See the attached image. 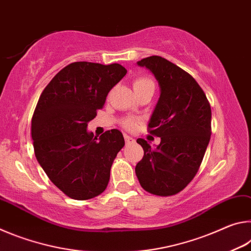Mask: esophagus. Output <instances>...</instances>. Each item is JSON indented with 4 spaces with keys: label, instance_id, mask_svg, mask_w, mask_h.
I'll list each match as a JSON object with an SVG mask.
<instances>
[{
    "label": "esophagus",
    "instance_id": "34e87169",
    "mask_svg": "<svg viewBox=\"0 0 251 251\" xmlns=\"http://www.w3.org/2000/svg\"><path fill=\"white\" fill-rule=\"evenodd\" d=\"M124 138H125V142L127 143V144H133V143H135V139L131 137V136H128V135H124Z\"/></svg>",
    "mask_w": 251,
    "mask_h": 251
}]
</instances>
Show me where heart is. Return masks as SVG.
Here are the masks:
<instances>
[{"label": "heart", "instance_id": "b5f03b06", "mask_svg": "<svg viewBox=\"0 0 251 251\" xmlns=\"http://www.w3.org/2000/svg\"><path fill=\"white\" fill-rule=\"evenodd\" d=\"M146 87H154V82L151 79L147 77H138L134 80V90L138 91L142 90V88ZM138 124V121L136 118H126V120L123 122V125H124L126 128L128 129H134Z\"/></svg>", "mask_w": 251, "mask_h": 251}]
</instances>
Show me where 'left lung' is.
Returning a JSON list of instances; mask_svg holds the SVG:
<instances>
[{
    "label": "left lung",
    "mask_w": 251,
    "mask_h": 251,
    "mask_svg": "<svg viewBox=\"0 0 251 251\" xmlns=\"http://www.w3.org/2000/svg\"><path fill=\"white\" fill-rule=\"evenodd\" d=\"M154 74L160 95L148 123L150 133L160 137L152 148L138 138L144 157L135 173L146 192L172 196L193 180L211 135V109L205 93L192 75L160 56L137 62Z\"/></svg>",
    "instance_id": "8db88e82"
}]
</instances>
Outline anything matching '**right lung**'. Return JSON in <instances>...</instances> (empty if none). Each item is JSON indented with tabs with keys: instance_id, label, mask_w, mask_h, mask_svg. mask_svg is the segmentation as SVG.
Here are the masks:
<instances>
[{
	"instance_id": "1",
	"label": "right lung",
	"mask_w": 251,
	"mask_h": 251,
	"mask_svg": "<svg viewBox=\"0 0 251 251\" xmlns=\"http://www.w3.org/2000/svg\"><path fill=\"white\" fill-rule=\"evenodd\" d=\"M126 73L117 63H72L54 76L37 101L32 117L36 159L50 181L76 201L104 192L113 161L125 145L118 129L97 139L87 124Z\"/></svg>"
}]
</instances>
